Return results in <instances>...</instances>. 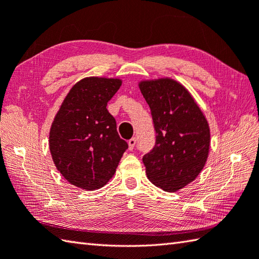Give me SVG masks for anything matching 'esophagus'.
I'll list each match as a JSON object with an SVG mask.
<instances>
[{
    "instance_id": "1",
    "label": "esophagus",
    "mask_w": 259,
    "mask_h": 259,
    "mask_svg": "<svg viewBox=\"0 0 259 259\" xmlns=\"http://www.w3.org/2000/svg\"><path fill=\"white\" fill-rule=\"evenodd\" d=\"M136 143H137V139L135 138H131L129 141H128V145H129V150H133L134 148H135V145H136Z\"/></svg>"
}]
</instances>
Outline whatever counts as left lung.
Wrapping results in <instances>:
<instances>
[{
  "mask_svg": "<svg viewBox=\"0 0 259 259\" xmlns=\"http://www.w3.org/2000/svg\"><path fill=\"white\" fill-rule=\"evenodd\" d=\"M156 133L154 148L143 157L150 182L176 192L195 180L209 155L210 129L187 90L170 78L139 84Z\"/></svg>",
  "mask_w": 259,
  "mask_h": 259,
  "instance_id": "1",
  "label": "left lung"
}]
</instances>
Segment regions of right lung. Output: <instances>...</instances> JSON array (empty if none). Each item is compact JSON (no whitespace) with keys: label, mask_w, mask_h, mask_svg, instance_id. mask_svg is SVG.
<instances>
[{"label":"right lung","mask_w":259,"mask_h":259,"mask_svg":"<svg viewBox=\"0 0 259 259\" xmlns=\"http://www.w3.org/2000/svg\"><path fill=\"white\" fill-rule=\"evenodd\" d=\"M120 86L121 80L114 78L79 80L55 116L49 135L53 160L60 174L80 189L104 186L128 149L106 109Z\"/></svg>","instance_id":"1"}]
</instances>
